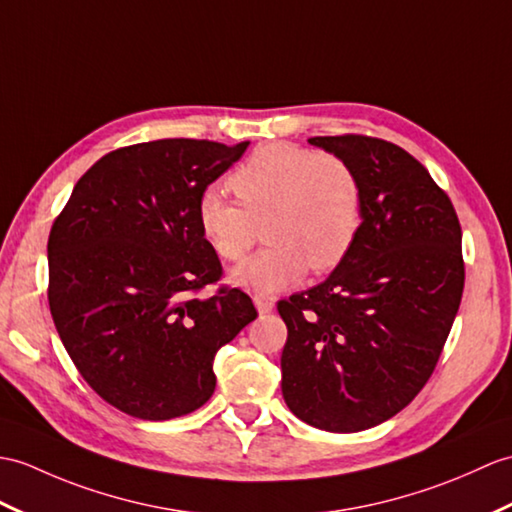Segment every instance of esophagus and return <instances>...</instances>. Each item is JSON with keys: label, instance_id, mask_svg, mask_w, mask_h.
<instances>
[{"label": "esophagus", "instance_id": "1", "mask_svg": "<svg viewBox=\"0 0 512 512\" xmlns=\"http://www.w3.org/2000/svg\"><path fill=\"white\" fill-rule=\"evenodd\" d=\"M255 305L259 314H268L275 307V299H270V296H255Z\"/></svg>", "mask_w": 512, "mask_h": 512}]
</instances>
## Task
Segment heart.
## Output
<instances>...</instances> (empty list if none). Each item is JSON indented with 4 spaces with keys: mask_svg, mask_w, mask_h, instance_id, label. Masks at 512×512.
Returning <instances> with one entry per match:
<instances>
[{
    "mask_svg": "<svg viewBox=\"0 0 512 512\" xmlns=\"http://www.w3.org/2000/svg\"><path fill=\"white\" fill-rule=\"evenodd\" d=\"M237 200L218 187L198 198V229L224 261H242L264 224L268 246L233 272V281L259 296L277 294L347 257L362 224V183L336 152L288 141L259 146L231 178Z\"/></svg>",
    "mask_w": 512,
    "mask_h": 512,
    "instance_id": "obj_1",
    "label": "heart"
}]
</instances>
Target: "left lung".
I'll list each match as a JSON object with an SVG mask.
<instances>
[{
    "mask_svg": "<svg viewBox=\"0 0 512 512\" xmlns=\"http://www.w3.org/2000/svg\"><path fill=\"white\" fill-rule=\"evenodd\" d=\"M362 183V224L336 270L277 303L288 327L281 390L301 421L362 432L419 395L441 358L465 288L462 231L449 196L390 141L312 137Z\"/></svg>",
    "mask_w": 512,
    "mask_h": 512,
    "instance_id": "left-lung-1",
    "label": "left lung"
}]
</instances>
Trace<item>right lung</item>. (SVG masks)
Masks as SVG:
<instances>
[{
	"instance_id": "right-lung-1",
	"label": "right lung",
	"mask_w": 512,
	"mask_h": 512,
	"mask_svg": "<svg viewBox=\"0 0 512 512\" xmlns=\"http://www.w3.org/2000/svg\"><path fill=\"white\" fill-rule=\"evenodd\" d=\"M248 141L159 139L104 154L80 176L47 240V301L71 362L130 417L168 421L207 403L213 358L257 318L251 296L218 283L198 198Z\"/></svg>"
}]
</instances>
